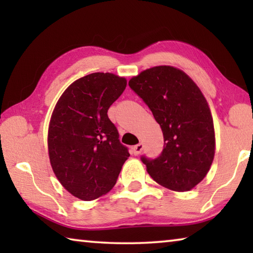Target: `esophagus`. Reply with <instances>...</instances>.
<instances>
[{
    "mask_svg": "<svg viewBox=\"0 0 253 253\" xmlns=\"http://www.w3.org/2000/svg\"><path fill=\"white\" fill-rule=\"evenodd\" d=\"M143 148H144V145L142 143L137 144L134 147H132V153H134V155H138V154L142 153Z\"/></svg>",
    "mask_w": 253,
    "mask_h": 253,
    "instance_id": "1",
    "label": "esophagus"
}]
</instances>
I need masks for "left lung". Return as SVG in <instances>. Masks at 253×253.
<instances>
[{"mask_svg": "<svg viewBox=\"0 0 253 253\" xmlns=\"http://www.w3.org/2000/svg\"><path fill=\"white\" fill-rule=\"evenodd\" d=\"M128 84L152 110L164 136L160 156L142 157L147 173L169 190H192L207 176L215 153L212 114L201 89L170 66L149 68Z\"/></svg>", "mask_w": 253, "mask_h": 253, "instance_id": "obj_1", "label": "left lung"}]
</instances>
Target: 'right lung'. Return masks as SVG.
I'll list each match as a JSON object with an SVG mask.
<instances>
[{"instance_id": "1", "label": "right lung", "mask_w": 253, "mask_h": 253, "mask_svg": "<svg viewBox=\"0 0 253 253\" xmlns=\"http://www.w3.org/2000/svg\"><path fill=\"white\" fill-rule=\"evenodd\" d=\"M127 80L95 72L76 80L54 106L48 129L51 168L75 198L92 201L114 187L129 157L107 115Z\"/></svg>"}]
</instances>
